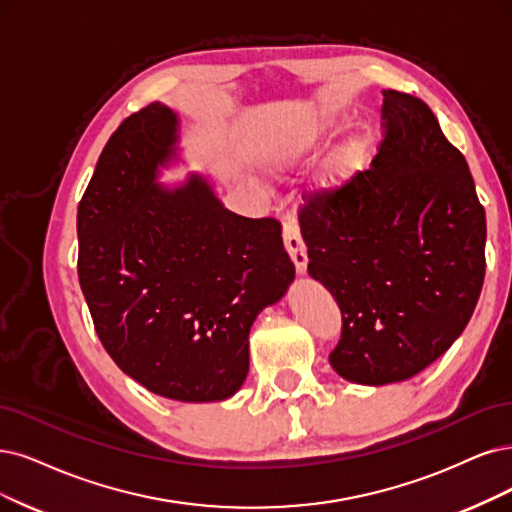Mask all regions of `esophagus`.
<instances>
[{
    "instance_id": "1",
    "label": "esophagus",
    "mask_w": 512,
    "mask_h": 512,
    "mask_svg": "<svg viewBox=\"0 0 512 512\" xmlns=\"http://www.w3.org/2000/svg\"><path fill=\"white\" fill-rule=\"evenodd\" d=\"M282 240H285L287 253L291 255V259L295 263L297 274H306L308 251H306L304 238H301V234H299V225H297V221L293 217L285 219V230H282Z\"/></svg>"
}]
</instances>
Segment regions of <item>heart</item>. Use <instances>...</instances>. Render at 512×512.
Segmentation results:
<instances>
[{
    "label": "heart",
    "mask_w": 512,
    "mask_h": 512,
    "mask_svg": "<svg viewBox=\"0 0 512 512\" xmlns=\"http://www.w3.org/2000/svg\"><path fill=\"white\" fill-rule=\"evenodd\" d=\"M327 130H329L327 122H318L312 128H308L304 132H299V135L291 137L289 143H285V147H282V151H285L287 158L306 156L308 151H312L316 147V143L327 135ZM365 154H367L365 139H352V141H348L342 149H339V154L333 160V173H335V177H339V179L350 177L354 170L363 164Z\"/></svg>",
    "instance_id": "b5f03b06"
}]
</instances>
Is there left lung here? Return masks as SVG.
<instances>
[{
  "label": "left lung",
  "mask_w": 512,
  "mask_h": 512,
  "mask_svg": "<svg viewBox=\"0 0 512 512\" xmlns=\"http://www.w3.org/2000/svg\"><path fill=\"white\" fill-rule=\"evenodd\" d=\"M369 170L310 194L299 225L308 272L342 310L331 367L354 384L403 382L449 350L485 278V208L466 158L430 107L384 90Z\"/></svg>",
  "instance_id": "left-lung-1"
}]
</instances>
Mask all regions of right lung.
<instances>
[{"label":"right lung","instance_id":"obj_1","mask_svg":"<svg viewBox=\"0 0 512 512\" xmlns=\"http://www.w3.org/2000/svg\"><path fill=\"white\" fill-rule=\"evenodd\" d=\"M177 113L151 103L107 141L78 206V276L103 348L164 399L223 401L249 373L257 314L295 266L272 217H240L211 183L162 187Z\"/></svg>","mask_w":512,"mask_h":512}]
</instances>
